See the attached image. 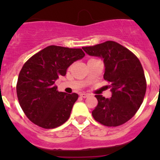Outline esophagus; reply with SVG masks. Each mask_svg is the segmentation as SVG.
I'll return each instance as SVG.
<instances>
[{"mask_svg": "<svg viewBox=\"0 0 160 160\" xmlns=\"http://www.w3.org/2000/svg\"><path fill=\"white\" fill-rule=\"evenodd\" d=\"M80 96H81L82 98H87V97H89V96H90V94H86V93H82V94H80Z\"/></svg>", "mask_w": 160, "mask_h": 160, "instance_id": "esophagus-1", "label": "esophagus"}]
</instances>
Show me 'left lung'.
I'll use <instances>...</instances> for the list:
<instances>
[{
    "mask_svg": "<svg viewBox=\"0 0 160 160\" xmlns=\"http://www.w3.org/2000/svg\"><path fill=\"white\" fill-rule=\"evenodd\" d=\"M82 49L90 56L102 59L103 78L111 83V98L95 95L98 105L92 111L93 117L107 127L125 123L139 109L146 93V79L140 62L129 49L112 41Z\"/></svg>",
    "mask_w": 160,
    "mask_h": 160,
    "instance_id": "1",
    "label": "left lung"
}]
</instances>
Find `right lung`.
<instances>
[{
	"instance_id": "obj_1",
	"label": "right lung",
	"mask_w": 160,
	"mask_h": 160,
	"mask_svg": "<svg viewBox=\"0 0 160 160\" xmlns=\"http://www.w3.org/2000/svg\"><path fill=\"white\" fill-rule=\"evenodd\" d=\"M84 56L82 49L49 46L24 64L18 76L17 94L31 122L51 129L67 121L78 94L59 92L54 83L66 75L70 65Z\"/></svg>"
}]
</instances>
